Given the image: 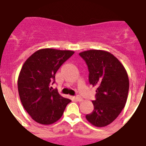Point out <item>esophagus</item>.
Returning <instances> with one entry per match:
<instances>
[{"label":"esophagus","mask_w":146,"mask_h":146,"mask_svg":"<svg viewBox=\"0 0 146 146\" xmlns=\"http://www.w3.org/2000/svg\"><path fill=\"white\" fill-rule=\"evenodd\" d=\"M75 100L77 101H78V102H81V101L83 100V99L81 97V96H77L75 97Z\"/></svg>","instance_id":"obj_1"}]
</instances>
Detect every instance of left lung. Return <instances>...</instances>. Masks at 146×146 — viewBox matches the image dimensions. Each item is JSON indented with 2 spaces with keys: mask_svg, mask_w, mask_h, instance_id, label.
<instances>
[{
  "mask_svg": "<svg viewBox=\"0 0 146 146\" xmlns=\"http://www.w3.org/2000/svg\"><path fill=\"white\" fill-rule=\"evenodd\" d=\"M89 69V82L96 86L94 110L86 116L96 127L112 123L127 102L129 79L123 64L112 54L100 50H89L79 54Z\"/></svg>",
  "mask_w": 146,
  "mask_h": 146,
  "instance_id": "8db88e82",
  "label": "left lung"
}]
</instances>
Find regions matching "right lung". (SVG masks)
I'll return each mask as SVG.
<instances>
[{"instance_id": "obj_1", "label": "right lung", "mask_w": 146, "mask_h": 146, "mask_svg": "<svg viewBox=\"0 0 146 146\" xmlns=\"http://www.w3.org/2000/svg\"><path fill=\"white\" fill-rule=\"evenodd\" d=\"M72 50L52 48L36 51L25 60L18 78V89L23 107L31 117L41 124H54L62 117L71 100L57 89L51 90L55 74L74 54Z\"/></svg>"}]
</instances>
